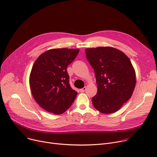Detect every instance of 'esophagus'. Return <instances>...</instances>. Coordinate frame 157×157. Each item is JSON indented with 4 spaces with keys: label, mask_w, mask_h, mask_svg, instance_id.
I'll return each instance as SVG.
<instances>
[{
    "label": "esophagus",
    "mask_w": 157,
    "mask_h": 157,
    "mask_svg": "<svg viewBox=\"0 0 157 157\" xmlns=\"http://www.w3.org/2000/svg\"><path fill=\"white\" fill-rule=\"evenodd\" d=\"M86 89H87V88H86V87H84L83 88H82V89H80V91L81 92H85L86 90Z\"/></svg>",
    "instance_id": "obj_1"
}]
</instances>
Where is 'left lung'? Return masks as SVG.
Instances as JSON below:
<instances>
[{
    "instance_id": "8db88e82",
    "label": "left lung",
    "mask_w": 157,
    "mask_h": 157,
    "mask_svg": "<svg viewBox=\"0 0 157 157\" xmlns=\"http://www.w3.org/2000/svg\"><path fill=\"white\" fill-rule=\"evenodd\" d=\"M87 60L94 70L98 92L92 99L96 109L104 114L117 111L131 97L136 73L129 58L111 46L87 48Z\"/></svg>"
}]
</instances>
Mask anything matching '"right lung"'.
I'll use <instances>...</instances> for the list:
<instances>
[{
	"mask_svg": "<svg viewBox=\"0 0 157 157\" xmlns=\"http://www.w3.org/2000/svg\"><path fill=\"white\" fill-rule=\"evenodd\" d=\"M79 49L55 48L43 53L36 60L29 75L33 97L44 110L54 114L65 113L77 92L69 83L67 67Z\"/></svg>",
	"mask_w": 157,
	"mask_h": 157,
	"instance_id": "add662e5",
	"label": "right lung"
}]
</instances>
